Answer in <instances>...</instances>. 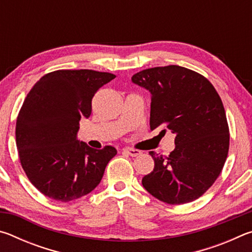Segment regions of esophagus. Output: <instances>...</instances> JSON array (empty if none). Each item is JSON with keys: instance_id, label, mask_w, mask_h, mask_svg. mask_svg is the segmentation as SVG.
I'll use <instances>...</instances> for the list:
<instances>
[{"instance_id": "1", "label": "esophagus", "mask_w": 252, "mask_h": 252, "mask_svg": "<svg viewBox=\"0 0 252 252\" xmlns=\"http://www.w3.org/2000/svg\"><path fill=\"white\" fill-rule=\"evenodd\" d=\"M123 151L127 153V155L131 157H139L140 155H141V151L136 150V149H132V148H126V149H123Z\"/></svg>"}]
</instances>
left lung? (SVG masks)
I'll list each match as a JSON object with an SVG mask.
<instances>
[{
	"mask_svg": "<svg viewBox=\"0 0 252 252\" xmlns=\"http://www.w3.org/2000/svg\"><path fill=\"white\" fill-rule=\"evenodd\" d=\"M132 82L151 93L150 129L176 135L168 157L149 152L155 169L143 177V187L169 204L200 198L222 171L229 151V126L218 92L203 75L179 65L142 70Z\"/></svg>",
	"mask_w": 252,
	"mask_h": 252,
	"instance_id": "1",
	"label": "left lung"
}]
</instances>
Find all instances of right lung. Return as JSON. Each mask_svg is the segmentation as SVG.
<instances>
[{"mask_svg":"<svg viewBox=\"0 0 252 252\" xmlns=\"http://www.w3.org/2000/svg\"><path fill=\"white\" fill-rule=\"evenodd\" d=\"M114 78L94 70H58L28 93L16 120V147L29 180L46 197L69 202L90 193L117 155L111 146L96 150L76 140L92 97Z\"/></svg>","mask_w":252,"mask_h":252,"instance_id":"1","label":"right lung"}]
</instances>
